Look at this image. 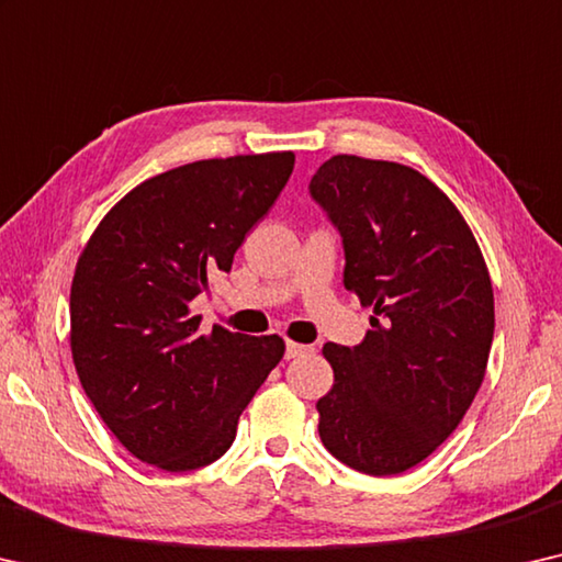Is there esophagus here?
Instances as JSON below:
<instances>
[{
  "label": "esophagus",
  "instance_id": "1",
  "mask_svg": "<svg viewBox=\"0 0 562 562\" xmlns=\"http://www.w3.org/2000/svg\"><path fill=\"white\" fill-rule=\"evenodd\" d=\"M311 347H304V344H296V341H286V349H283V357L286 359H296V357H304L308 353Z\"/></svg>",
  "mask_w": 562,
  "mask_h": 562
}]
</instances>
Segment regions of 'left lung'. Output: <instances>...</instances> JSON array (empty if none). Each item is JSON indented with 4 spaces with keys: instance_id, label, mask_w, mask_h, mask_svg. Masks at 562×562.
<instances>
[{
    "instance_id": "8db88e82",
    "label": "left lung",
    "mask_w": 562,
    "mask_h": 562,
    "mask_svg": "<svg viewBox=\"0 0 562 562\" xmlns=\"http://www.w3.org/2000/svg\"><path fill=\"white\" fill-rule=\"evenodd\" d=\"M344 246V286L374 306L357 347L324 344L326 450L351 470L407 472L460 425L485 379L492 283L468 223L422 172L334 155L308 183Z\"/></svg>"
}]
</instances>
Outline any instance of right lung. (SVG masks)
<instances>
[{"label": "right lung", "mask_w": 562, "mask_h": 562, "mask_svg": "<svg viewBox=\"0 0 562 562\" xmlns=\"http://www.w3.org/2000/svg\"><path fill=\"white\" fill-rule=\"evenodd\" d=\"M293 153L198 160L133 188L77 261V376L127 452L168 472L205 468L283 357L279 336L201 334L191 301L231 271L246 233L289 183Z\"/></svg>", "instance_id": "add662e5"}]
</instances>
